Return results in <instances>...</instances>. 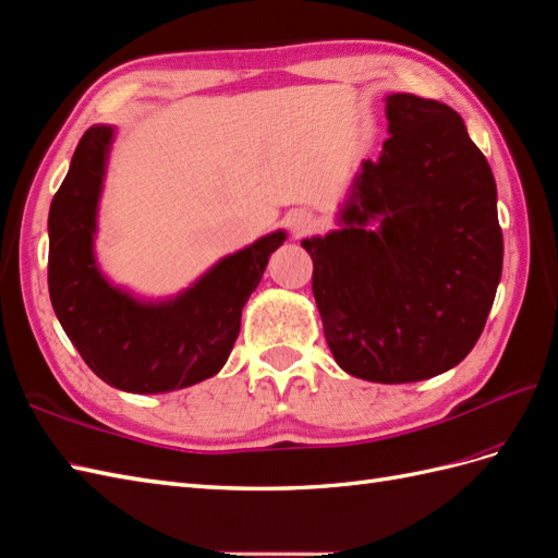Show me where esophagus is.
<instances>
[{
	"mask_svg": "<svg viewBox=\"0 0 558 558\" xmlns=\"http://www.w3.org/2000/svg\"><path fill=\"white\" fill-rule=\"evenodd\" d=\"M289 227L295 236H303V234H310L312 229L317 227V220H315V215L307 210H293L289 215Z\"/></svg>",
	"mask_w": 558,
	"mask_h": 558,
	"instance_id": "obj_1",
	"label": "esophagus"
}]
</instances>
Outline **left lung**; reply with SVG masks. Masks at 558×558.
I'll use <instances>...</instances> for the list:
<instances>
[{
    "label": "left lung",
    "instance_id": "left-lung-1",
    "mask_svg": "<svg viewBox=\"0 0 558 558\" xmlns=\"http://www.w3.org/2000/svg\"><path fill=\"white\" fill-rule=\"evenodd\" d=\"M386 118L390 137L378 160L362 162L341 229L303 248L338 366L412 384L452 369L481 338L505 241L493 170L459 113L390 94Z\"/></svg>",
    "mask_w": 558,
    "mask_h": 558
}]
</instances>
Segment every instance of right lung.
Here are the masks:
<instances>
[{
	"label": "right lung",
	"mask_w": 558,
	"mask_h": 558,
	"mask_svg": "<svg viewBox=\"0 0 558 558\" xmlns=\"http://www.w3.org/2000/svg\"><path fill=\"white\" fill-rule=\"evenodd\" d=\"M113 128L92 125L49 208V298L65 336L101 381L154 396L206 381L222 369L241 310L287 234L271 232L222 257L194 287L142 303L108 283L94 257L97 208Z\"/></svg>",
	"instance_id": "obj_1"
}]
</instances>
